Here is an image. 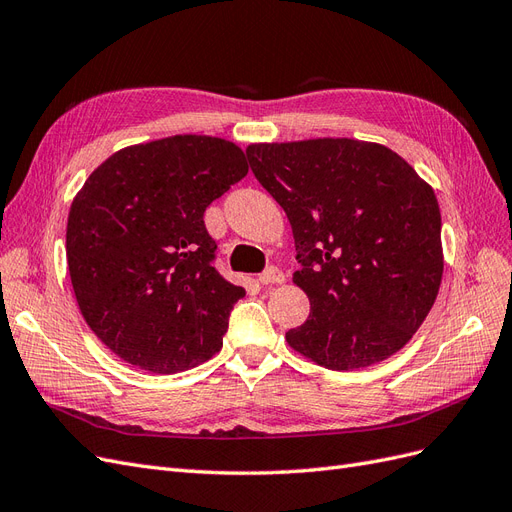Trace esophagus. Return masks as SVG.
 <instances>
[{
  "label": "esophagus",
  "instance_id": "esophagus-1",
  "mask_svg": "<svg viewBox=\"0 0 512 512\" xmlns=\"http://www.w3.org/2000/svg\"><path fill=\"white\" fill-rule=\"evenodd\" d=\"M258 282L262 286H271V284H282L284 282V273L277 269V267H269L267 271H262L258 275Z\"/></svg>",
  "mask_w": 512,
  "mask_h": 512
}]
</instances>
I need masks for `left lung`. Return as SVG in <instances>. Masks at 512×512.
I'll return each instance as SVG.
<instances>
[{
    "mask_svg": "<svg viewBox=\"0 0 512 512\" xmlns=\"http://www.w3.org/2000/svg\"><path fill=\"white\" fill-rule=\"evenodd\" d=\"M245 153L288 215L301 262L292 282L312 305L288 346L337 371L404 348L444 271L431 185L389 147L354 138L254 143Z\"/></svg>",
    "mask_w": 512,
    "mask_h": 512,
    "instance_id": "1",
    "label": "left lung"
}]
</instances>
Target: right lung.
Wrapping results in <instances>:
<instances>
[{"instance_id": "obj_1", "label": "right lung", "mask_w": 512, "mask_h": 512, "mask_svg": "<svg viewBox=\"0 0 512 512\" xmlns=\"http://www.w3.org/2000/svg\"><path fill=\"white\" fill-rule=\"evenodd\" d=\"M245 175L235 143L177 134L119 149L74 196L66 228L74 297L121 361L177 374L220 352L245 290L211 265L203 215Z\"/></svg>"}]
</instances>
